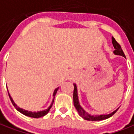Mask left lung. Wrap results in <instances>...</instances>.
<instances>
[{
	"mask_svg": "<svg viewBox=\"0 0 134 134\" xmlns=\"http://www.w3.org/2000/svg\"><path fill=\"white\" fill-rule=\"evenodd\" d=\"M112 43H113V46L115 50L113 51L114 54L115 55H119V56H122L123 57L126 58V56L122 51L121 46H120L119 43L115 41V39L112 37ZM74 85V91H73V102L74 106L77 109V113L79 114V115L83 118V119L86 120H91V121H96V120H103L107 119L110 117L115 114V113L118 111V109H119V107L118 109H116L115 111H113V113L107 114V115H90L89 113H87L85 109H83V107L80 105V102H79V99H78V93H77V88L75 83H73Z\"/></svg>",
	"mask_w": 134,
	"mask_h": 134,
	"instance_id": "left-lung-1",
	"label": "left lung"
}]
</instances>
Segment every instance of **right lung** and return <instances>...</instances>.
<instances>
[{
    "label": "right lung",
    "instance_id": "right-lung-1",
    "mask_svg": "<svg viewBox=\"0 0 134 134\" xmlns=\"http://www.w3.org/2000/svg\"><path fill=\"white\" fill-rule=\"evenodd\" d=\"M58 89H59V87L57 88L54 91V93H53V100H52V102H51V104H50V106L48 107V109H44V110H42V111H38V112H32V111H28V110H25V109H22V108H20L19 107L17 106V104L14 102V101L12 99V97L10 95V93L8 92V96H9V98H10V99L12 101V104H13V105L15 107V108L16 109V110H18L19 113H22L23 115H25L26 116H28V117H30V118H41V117H43L46 115H47L48 112H49V110L51 108V107L53 105V103L54 102V98H55V96H56V93L57 92Z\"/></svg>",
    "mask_w": 134,
    "mask_h": 134
}]
</instances>
